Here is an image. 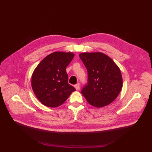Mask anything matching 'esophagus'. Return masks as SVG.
Wrapping results in <instances>:
<instances>
[{
    "mask_svg": "<svg viewBox=\"0 0 152 152\" xmlns=\"http://www.w3.org/2000/svg\"><path fill=\"white\" fill-rule=\"evenodd\" d=\"M74 87H75V88H76V89L77 90V91H78V90L80 89V83H77V84H76L75 86H74Z\"/></svg>",
    "mask_w": 152,
    "mask_h": 152,
    "instance_id": "34e87169",
    "label": "esophagus"
}]
</instances>
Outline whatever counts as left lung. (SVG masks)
Instances as JSON below:
<instances>
[{
	"label": "left lung",
	"instance_id": "8db88e82",
	"mask_svg": "<svg viewBox=\"0 0 152 152\" xmlns=\"http://www.w3.org/2000/svg\"><path fill=\"white\" fill-rule=\"evenodd\" d=\"M80 59L88 70V84L82 94L89 104L104 107L117 98L123 86L120 69L110 57L101 52L82 53Z\"/></svg>",
	"mask_w": 152,
	"mask_h": 152
}]
</instances>
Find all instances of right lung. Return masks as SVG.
Listing matches in <instances>:
<instances>
[{"label": "right lung", "instance_id": "right-lung-1", "mask_svg": "<svg viewBox=\"0 0 152 152\" xmlns=\"http://www.w3.org/2000/svg\"><path fill=\"white\" fill-rule=\"evenodd\" d=\"M74 56L72 52L56 51L45 57L34 69L32 88L44 105L51 108L59 106L76 90L68 83L66 72Z\"/></svg>", "mask_w": 152, "mask_h": 152}]
</instances>
